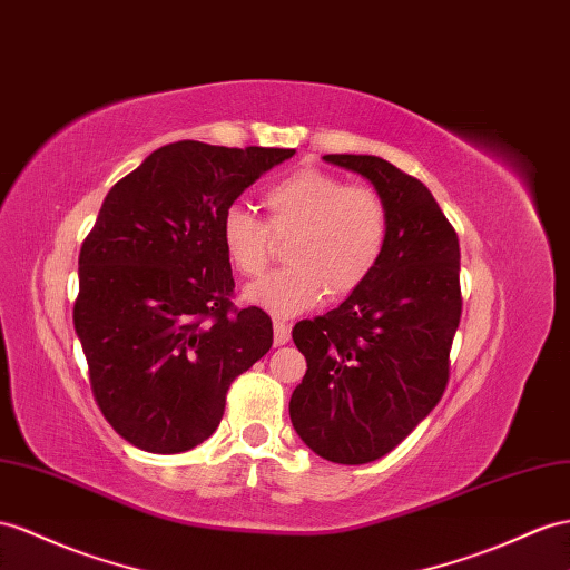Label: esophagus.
<instances>
[{
	"mask_svg": "<svg viewBox=\"0 0 570 570\" xmlns=\"http://www.w3.org/2000/svg\"><path fill=\"white\" fill-rule=\"evenodd\" d=\"M291 340V327L286 323H282V320H274V344L282 346Z\"/></svg>",
	"mask_w": 570,
	"mask_h": 570,
	"instance_id": "obj_1",
	"label": "esophagus"
}]
</instances>
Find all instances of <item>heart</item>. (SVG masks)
<instances>
[{"label":"heart","instance_id":"1","mask_svg":"<svg viewBox=\"0 0 570 570\" xmlns=\"http://www.w3.org/2000/svg\"><path fill=\"white\" fill-rule=\"evenodd\" d=\"M267 224L233 204L218 236L228 262L243 276H259L274 257V238L288 240L291 267L245 288V301L274 317H296L366 284L387 245L385 202L371 187L346 185L325 170L303 168L269 185L262 195Z\"/></svg>","mask_w":570,"mask_h":570}]
</instances>
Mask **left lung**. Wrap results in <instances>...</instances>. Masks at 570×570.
Returning a JSON list of instances; mask_svg holds the SVG:
<instances>
[{"mask_svg":"<svg viewBox=\"0 0 570 570\" xmlns=\"http://www.w3.org/2000/svg\"><path fill=\"white\" fill-rule=\"evenodd\" d=\"M323 158L375 187L390 230L371 279L291 332L308 371L288 414L315 455L366 464L397 448L443 397L462 315L460 243L429 187L385 158Z\"/></svg>","mask_w":570,"mask_h":570,"instance_id":"8db88e82","label":"left lung"}]
</instances>
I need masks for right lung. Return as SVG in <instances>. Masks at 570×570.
<instances>
[{
	"mask_svg": "<svg viewBox=\"0 0 570 570\" xmlns=\"http://www.w3.org/2000/svg\"><path fill=\"white\" fill-rule=\"evenodd\" d=\"M294 154L175 141L104 199L79 253L75 330L100 412L135 448L173 455L207 441L230 383L269 352V315L233 308L218 224Z\"/></svg>",
	"mask_w": 570,
	"mask_h": 570,
	"instance_id": "1",
	"label": "right lung"
}]
</instances>
